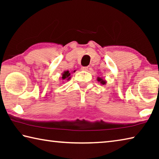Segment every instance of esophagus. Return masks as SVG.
Returning <instances> with one entry per match:
<instances>
[{
  "instance_id": "esophagus-1",
  "label": "esophagus",
  "mask_w": 159,
  "mask_h": 159,
  "mask_svg": "<svg viewBox=\"0 0 159 159\" xmlns=\"http://www.w3.org/2000/svg\"><path fill=\"white\" fill-rule=\"evenodd\" d=\"M88 66H82L81 67L82 71H88Z\"/></svg>"
}]
</instances>
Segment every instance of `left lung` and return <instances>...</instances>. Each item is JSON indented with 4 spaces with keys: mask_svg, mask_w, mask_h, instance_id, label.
I'll return each instance as SVG.
<instances>
[{
    "mask_svg": "<svg viewBox=\"0 0 159 159\" xmlns=\"http://www.w3.org/2000/svg\"><path fill=\"white\" fill-rule=\"evenodd\" d=\"M97 80H98V82H100V83H101V84H102V85H105L106 83H107L106 80L104 79L103 78H102V77H98V79H97Z\"/></svg>",
    "mask_w": 159,
    "mask_h": 159,
    "instance_id": "obj_1",
    "label": "left lung"
}]
</instances>
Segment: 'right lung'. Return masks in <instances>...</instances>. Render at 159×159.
Here are the masks:
<instances>
[{
	"mask_svg": "<svg viewBox=\"0 0 159 159\" xmlns=\"http://www.w3.org/2000/svg\"><path fill=\"white\" fill-rule=\"evenodd\" d=\"M74 72H75V71H74ZM62 76H61V79L62 80H69L71 79V74H70V72L67 70V71H64L62 74Z\"/></svg>",
	"mask_w": 159,
	"mask_h": 159,
	"instance_id": "obj_1",
	"label": "right lung"
}]
</instances>
